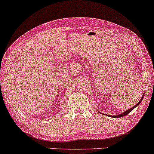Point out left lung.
Masks as SVG:
<instances>
[{"instance_id": "left-lung-1", "label": "left lung", "mask_w": 154, "mask_h": 154, "mask_svg": "<svg viewBox=\"0 0 154 154\" xmlns=\"http://www.w3.org/2000/svg\"><path fill=\"white\" fill-rule=\"evenodd\" d=\"M143 96L142 97V98H141L140 100V101L138 102V103H137V104H136L135 105H134V107H132V108H130V109H129V110H126V111H124V113H121V114H119V115H117V116H113V117H116V118H120V117H123V116H126V115H127L129 113H130L131 111H132V110L134 109V108H136V107L137 106V105H139V104L140 103H141V101H142V100H143ZM108 116H109V115H108Z\"/></svg>"}]
</instances>
